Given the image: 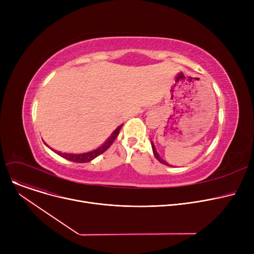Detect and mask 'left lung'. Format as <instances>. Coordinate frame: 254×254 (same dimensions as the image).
<instances>
[{
	"instance_id": "left-lung-1",
	"label": "left lung",
	"mask_w": 254,
	"mask_h": 254,
	"mask_svg": "<svg viewBox=\"0 0 254 254\" xmlns=\"http://www.w3.org/2000/svg\"><path fill=\"white\" fill-rule=\"evenodd\" d=\"M151 146H152V150H153V154H154V156H155V158L157 159V161L159 162V163H162V164H164V165H167L168 166V164L164 161V159L158 155V153H157V151H156V149H155V146H154V144H153V142L151 141Z\"/></svg>"
}]
</instances>
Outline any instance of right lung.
<instances>
[{"instance_id":"add662e5","label":"right lung","mask_w":254,"mask_h":254,"mask_svg":"<svg viewBox=\"0 0 254 254\" xmlns=\"http://www.w3.org/2000/svg\"><path fill=\"white\" fill-rule=\"evenodd\" d=\"M123 125L119 126L113 132L112 135L107 139V141L102 144L99 148L95 149V150H91V151H88V152H84V153H77V154H74V153H63V152H59V151H56L60 156L68 159V161H71V162H74V163H87V162H90L91 159L96 158L97 156H99L100 154H102L103 152H105L107 149H108L110 146L112 145V143L114 142V140L117 138L118 134H119V130L120 128H122Z\"/></svg>"}]
</instances>
